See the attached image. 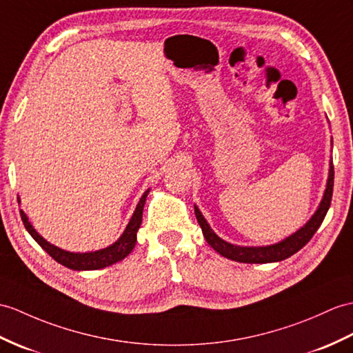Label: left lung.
I'll return each instance as SVG.
<instances>
[{
	"label": "left lung",
	"instance_id": "8db88e82",
	"mask_svg": "<svg viewBox=\"0 0 353 353\" xmlns=\"http://www.w3.org/2000/svg\"><path fill=\"white\" fill-rule=\"evenodd\" d=\"M332 190H334V167L330 168V177H327L326 190L323 200L321 201V206L316 210V214L311 216L308 223L289 236L288 239L281 241L280 243L269 245V247H237V245H232L218 237L214 230H212L208 221L204 219L199 208H195V216L199 224L201 227V232L204 234V239L214 248L221 256H224L234 261H241V263H272V261H281L293 256L294 252H298L301 248H304L310 242L311 237L314 236L317 228L321 227L323 219L326 216V212L331 206L332 199Z\"/></svg>",
	"mask_w": 353,
	"mask_h": 353
}]
</instances>
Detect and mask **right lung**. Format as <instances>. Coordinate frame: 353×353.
I'll return each mask as SVG.
<instances>
[{
    "label": "right lung",
    "instance_id": "right-lung-1",
    "mask_svg": "<svg viewBox=\"0 0 353 353\" xmlns=\"http://www.w3.org/2000/svg\"><path fill=\"white\" fill-rule=\"evenodd\" d=\"M147 194H149V191H145L141 199H139L134 215H132V218H130L126 230L123 232V234L120 236V239L116 243H112L111 247L94 251V252H69V251H64L59 247H55V245H51L48 241H45L43 237L40 236L34 230V228H32L27 215L23 214L22 210H21V218H22L23 225H26V228H27V232L32 236V239H34L55 261H59L60 265L69 268V269H73V270L102 269V268L117 263V261L129 256V252L134 250L135 243H137V232H138L139 225H141L143 209H144Z\"/></svg>",
    "mask_w": 353,
    "mask_h": 353
}]
</instances>
